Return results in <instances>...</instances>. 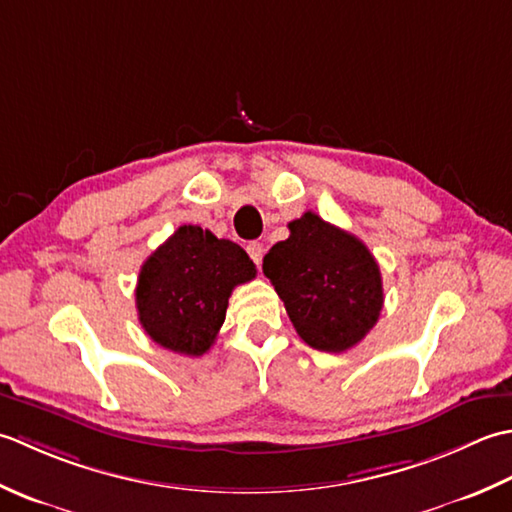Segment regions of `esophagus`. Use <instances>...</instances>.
I'll list each match as a JSON object with an SVG mask.
<instances>
[{
    "label": "esophagus",
    "mask_w": 512,
    "mask_h": 512,
    "mask_svg": "<svg viewBox=\"0 0 512 512\" xmlns=\"http://www.w3.org/2000/svg\"><path fill=\"white\" fill-rule=\"evenodd\" d=\"M247 254H249V258L254 260L256 265H260V260H263V256H265V245L263 243H249L247 245Z\"/></svg>",
    "instance_id": "obj_1"
}]
</instances>
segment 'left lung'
I'll list each match as a JSON object with an SVG mask.
<instances>
[{"mask_svg": "<svg viewBox=\"0 0 512 512\" xmlns=\"http://www.w3.org/2000/svg\"><path fill=\"white\" fill-rule=\"evenodd\" d=\"M263 271L298 336L318 351L356 347L380 318L384 294L373 254L314 212L289 223V238L269 249Z\"/></svg>", "mask_w": 512, "mask_h": 512, "instance_id": "obj_1", "label": "left lung"}]
</instances>
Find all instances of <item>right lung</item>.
<instances>
[{
	"mask_svg": "<svg viewBox=\"0 0 512 512\" xmlns=\"http://www.w3.org/2000/svg\"><path fill=\"white\" fill-rule=\"evenodd\" d=\"M252 278L256 265L241 245L181 225L139 271L141 327L165 349L203 356L223 327L232 289Z\"/></svg>",
	"mask_w": 512,
	"mask_h": 512,
	"instance_id": "1",
	"label": "right lung"
}]
</instances>
